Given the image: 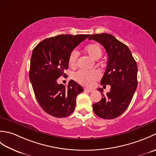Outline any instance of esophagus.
Listing matches in <instances>:
<instances>
[{
    "label": "esophagus",
    "mask_w": 156,
    "mask_h": 156,
    "mask_svg": "<svg viewBox=\"0 0 156 156\" xmlns=\"http://www.w3.org/2000/svg\"><path fill=\"white\" fill-rule=\"evenodd\" d=\"M84 91L87 92H91L93 91V90H92V89H88V88H84Z\"/></svg>",
    "instance_id": "1"
}]
</instances>
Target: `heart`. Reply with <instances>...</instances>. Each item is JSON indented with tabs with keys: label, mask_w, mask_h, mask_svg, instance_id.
<instances>
[{
	"label": "heart",
	"mask_w": 156,
	"mask_h": 156,
	"mask_svg": "<svg viewBox=\"0 0 156 156\" xmlns=\"http://www.w3.org/2000/svg\"><path fill=\"white\" fill-rule=\"evenodd\" d=\"M84 51L87 55L94 60H98L102 55V49L101 46L98 44H92L88 45L85 48ZM79 59V52L74 49L69 54L68 63L72 67L76 66ZM73 78L82 85L86 87H91L94 84L96 81H97L101 77L100 73L97 70L92 71H83L80 70L74 73L72 76Z\"/></svg>",
	"instance_id": "obj_1"
}]
</instances>
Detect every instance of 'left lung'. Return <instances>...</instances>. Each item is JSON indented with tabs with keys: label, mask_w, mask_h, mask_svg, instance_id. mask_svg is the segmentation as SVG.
<instances>
[{
	"label": "left lung",
	"mask_w": 156,
	"mask_h": 156,
	"mask_svg": "<svg viewBox=\"0 0 156 156\" xmlns=\"http://www.w3.org/2000/svg\"><path fill=\"white\" fill-rule=\"evenodd\" d=\"M93 39L103 46L108 54L107 66L101 79V85H110V92L92 105L99 117L112 119L122 115L129 107L137 87V66L127 45L108 34L92 35Z\"/></svg>",
	"instance_id": "obj_1"
}]
</instances>
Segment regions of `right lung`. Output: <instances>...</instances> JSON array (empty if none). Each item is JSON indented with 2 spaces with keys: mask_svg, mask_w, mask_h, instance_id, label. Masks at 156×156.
I'll use <instances>...</instances> for the list:
<instances>
[{
  "mask_svg": "<svg viewBox=\"0 0 156 156\" xmlns=\"http://www.w3.org/2000/svg\"><path fill=\"white\" fill-rule=\"evenodd\" d=\"M90 35H59L45 39L32 52L29 79L35 98L45 112L55 117H66L74 112L77 96L84 91L71 80L68 87L58 84L65 76L71 51Z\"/></svg>",
  "mask_w": 156,
  "mask_h": 156,
  "instance_id": "1",
  "label": "right lung"
}]
</instances>
